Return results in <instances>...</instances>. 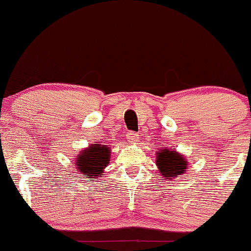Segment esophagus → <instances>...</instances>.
I'll return each instance as SVG.
<instances>
[{"mask_svg":"<svg viewBox=\"0 0 251 251\" xmlns=\"http://www.w3.org/2000/svg\"><path fill=\"white\" fill-rule=\"evenodd\" d=\"M127 137H128V140H129L130 143H133V144H134V143H137L138 139H139V134H138V133H134V132H129L127 134Z\"/></svg>","mask_w":251,"mask_h":251,"instance_id":"obj_1","label":"esophagus"}]
</instances>
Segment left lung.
<instances>
[{
    "instance_id": "1",
    "label": "left lung",
    "mask_w": 251,
    "mask_h": 251,
    "mask_svg": "<svg viewBox=\"0 0 251 251\" xmlns=\"http://www.w3.org/2000/svg\"><path fill=\"white\" fill-rule=\"evenodd\" d=\"M156 165L165 180H174L185 173L187 169V160L183 155L176 151L175 148H161L160 151L156 152Z\"/></svg>"
}]
</instances>
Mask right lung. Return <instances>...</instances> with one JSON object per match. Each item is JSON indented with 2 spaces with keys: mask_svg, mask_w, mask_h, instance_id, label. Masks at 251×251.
I'll use <instances>...</instances> for the list:
<instances>
[{
  "mask_svg": "<svg viewBox=\"0 0 251 251\" xmlns=\"http://www.w3.org/2000/svg\"><path fill=\"white\" fill-rule=\"evenodd\" d=\"M109 145L92 144L80 151L76 157V166L82 175L90 176V181H94L99 176L103 175V170L109 163Z\"/></svg>",
  "mask_w": 251,
  "mask_h": 251,
  "instance_id": "right-lung-1",
  "label": "right lung"
}]
</instances>
